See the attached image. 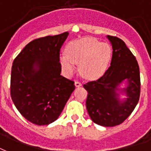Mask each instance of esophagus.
<instances>
[{"mask_svg": "<svg viewBox=\"0 0 151 151\" xmlns=\"http://www.w3.org/2000/svg\"><path fill=\"white\" fill-rule=\"evenodd\" d=\"M75 86H76V88H79V87H81V86H82V83L80 82H79V81H76V82H75Z\"/></svg>", "mask_w": 151, "mask_h": 151, "instance_id": "1", "label": "esophagus"}]
</instances>
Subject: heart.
<instances>
[{
    "label": "heart",
    "mask_w": 151,
    "mask_h": 151,
    "mask_svg": "<svg viewBox=\"0 0 151 151\" xmlns=\"http://www.w3.org/2000/svg\"><path fill=\"white\" fill-rule=\"evenodd\" d=\"M66 54L60 56L63 71L72 74L76 70V63H80L83 76L95 80L103 76L106 70L111 56V48L106 43L85 37L71 42L67 47Z\"/></svg>",
    "instance_id": "heart-1"
}]
</instances>
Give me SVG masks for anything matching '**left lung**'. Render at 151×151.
Returning <instances> with one entry per match:
<instances>
[{
	"label": "left lung",
	"instance_id": "obj_1",
	"mask_svg": "<svg viewBox=\"0 0 151 151\" xmlns=\"http://www.w3.org/2000/svg\"><path fill=\"white\" fill-rule=\"evenodd\" d=\"M106 38L113 49L111 66L103 76L83 88L88 93L86 106L91 120L103 127H114L127 119L138 104L140 73L138 62L125 43L118 37ZM124 82L126 86L120 88ZM121 94L126 98H120Z\"/></svg>",
	"mask_w": 151,
	"mask_h": 151
}]
</instances>
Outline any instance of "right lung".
Listing matches in <instances>:
<instances>
[{
	"mask_svg": "<svg viewBox=\"0 0 151 151\" xmlns=\"http://www.w3.org/2000/svg\"><path fill=\"white\" fill-rule=\"evenodd\" d=\"M68 34L34 40L12 63V102L36 125H48L57 119L75 90L74 82L60 75V51Z\"/></svg>",
	"mask_w": 151,
	"mask_h": 151,
	"instance_id": "1",
	"label": "right lung"
}]
</instances>
